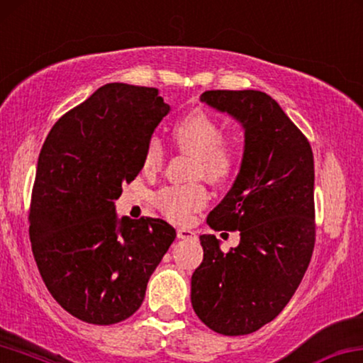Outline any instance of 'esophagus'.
Returning <instances> with one entry per match:
<instances>
[{
    "label": "esophagus",
    "mask_w": 363,
    "mask_h": 363,
    "mask_svg": "<svg viewBox=\"0 0 363 363\" xmlns=\"http://www.w3.org/2000/svg\"><path fill=\"white\" fill-rule=\"evenodd\" d=\"M177 237L182 238V240H196V233L193 230H189V228H178L177 230Z\"/></svg>",
    "instance_id": "34e87169"
}]
</instances>
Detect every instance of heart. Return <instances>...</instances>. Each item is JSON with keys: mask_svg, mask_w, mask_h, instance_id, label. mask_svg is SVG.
<instances>
[{"mask_svg": "<svg viewBox=\"0 0 363 363\" xmlns=\"http://www.w3.org/2000/svg\"><path fill=\"white\" fill-rule=\"evenodd\" d=\"M178 149L193 157V178L220 183L232 174L237 162V147L232 139L222 136V126L204 111H194L178 121L174 128ZM165 160V146L159 136H150L144 147L143 169L154 174ZM208 201L201 185L165 186L155 194V204L169 219L183 222Z\"/></svg>", "mask_w": 363, "mask_h": 363, "instance_id": "b5f03b06", "label": "heart"}]
</instances>
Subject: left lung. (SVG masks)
<instances>
[{
    "label": "left lung",
    "instance_id": "8db88e82",
    "mask_svg": "<svg viewBox=\"0 0 363 363\" xmlns=\"http://www.w3.org/2000/svg\"><path fill=\"white\" fill-rule=\"evenodd\" d=\"M201 102L242 125L240 172L208 216L214 230H238L224 253L201 235L191 276L194 313L211 330L242 336L274 320L302 282L315 247V165L310 143L274 99L259 91H206Z\"/></svg>",
    "mask_w": 363,
    "mask_h": 363
}]
</instances>
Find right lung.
<instances>
[{
	"label": "right lung",
	"mask_w": 363,
	"mask_h": 363,
	"mask_svg": "<svg viewBox=\"0 0 363 363\" xmlns=\"http://www.w3.org/2000/svg\"><path fill=\"white\" fill-rule=\"evenodd\" d=\"M169 111L157 89L111 82L61 116L43 143L32 253L53 298L82 321L115 325L135 313L177 237L162 219L115 213L121 185L141 172L144 147Z\"/></svg>",
	"instance_id": "add662e5"
}]
</instances>
